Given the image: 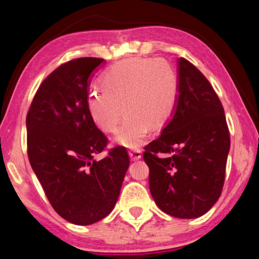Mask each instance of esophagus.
I'll return each instance as SVG.
<instances>
[{"label": "esophagus", "mask_w": 259, "mask_h": 259, "mask_svg": "<svg viewBox=\"0 0 259 259\" xmlns=\"http://www.w3.org/2000/svg\"><path fill=\"white\" fill-rule=\"evenodd\" d=\"M129 156L131 161H137L139 159H142V152L139 150H135V151H131L129 152Z\"/></svg>", "instance_id": "esophagus-1"}]
</instances>
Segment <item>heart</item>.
Listing matches in <instances>:
<instances>
[{
    "instance_id": "1",
    "label": "heart",
    "mask_w": 259,
    "mask_h": 259,
    "mask_svg": "<svg viewBox=\"0 0 259 259\" xmlns=\"http://www.w3.org/2000/svg\"><path fill=\"white\" fill-rule=\"evenodd\" d=\"M99 83L102 90L88 95V112L97 128L107 134L115 133L124 113L116 143L125 148L142 146L148 129L163 128L176 107L178 77L164 60L122 61L106 69Z\"/></svg>"
}]
</instances>
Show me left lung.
<instances>
[{
  "label": "left lung",
  "mask_w": 259,
  "mask_h": 259,
  "mask_svg": "<svg viewBox=\"0 0 259 259\" xmlns=\"http://www.w3.org/2000/svg\"><path fill=\"white\" fill-rule=\"evenodd\" d=\"M177 77L176 107L145 147L144 160L157 207L190 219L209 211L221 196L231 142L224 108L203 74L178 58Z\"/></svg>",
  "instance_id": "1"
}]
</instances>
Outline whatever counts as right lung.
I'll use <instances>...</instances> for the list:
<instances>
[{
  "label": "right lung",
  "instance_id": "right-lung-1",
  "mask_svg": "<svg viewBox=\"0 0 259 259\" xmlns=\"http://www.w3.org/2000/svg\"><path fill=\"white\" fill-rule=\"evenodd\" d=\"M100 58H77L55 69L36 91L26 119L28 159L52 208L75 225L102 221L115 207L129 168L124 147L102 160L107 138L87 108Z\"/></svg>",
  "mask_w": 259,
  "mask_h": 259
}]
</instances>
